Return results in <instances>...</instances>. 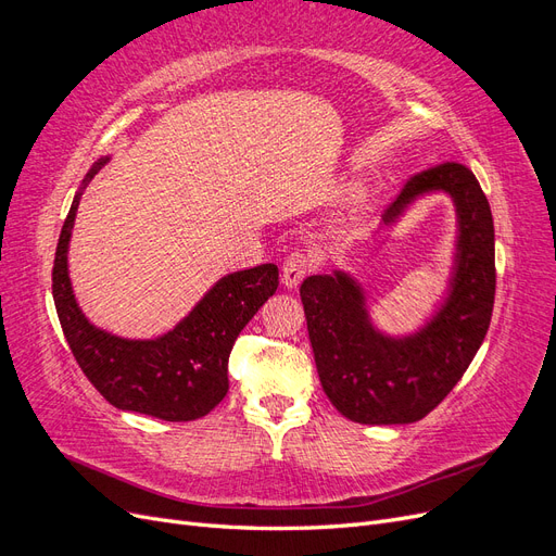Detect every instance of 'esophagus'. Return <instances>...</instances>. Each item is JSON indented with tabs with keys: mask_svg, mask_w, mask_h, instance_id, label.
<instances>
[{
	"mask_svg": "<svg viewBox=\"0 0 556 556\" xmlns=\"http://www.w3.org/2000/svg\"><path fill=\"white\" fill-rule=\"evenodd\" d=\"M317 266V255L313 250H294L282 262V285L288 288H296L313 268Z\"/></svg>",
	"mask_w": 556,
	"mask_h": 556,
	"instance_id": "1",
	"label": "esophagus"
}]
</instances>
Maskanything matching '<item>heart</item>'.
<instances>
[{"instance_id":"obj_1","label":"heart","mask_w":556,"mask_h":556,"mask_svg":"<svg viewBox=\"0 0 556 556\" xmlns=\"http://www.w3.org/2000/svg\"><path fill=\"white\" fill-rule=\"evenodd\" d=\"M355 199H357V201H359V199H362V192H357V194H355Z\"/></svg>"}]
</instances>
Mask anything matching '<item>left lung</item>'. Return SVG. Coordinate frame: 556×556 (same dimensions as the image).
<instances>
[{
    "label": "left lung",
    "instance_id": "obj_1",
    "mask_svg": "<svg viewBox=\"0 0 556 556\" xmlns=\"http://www.w3.org/2000/svg\"><path fill=\"white\" fill-rule=\"evenodd\" d=\"M431 192L452 197L457 250L447 296L425 327L408 336L376 329L362 285L345 271L301 282L319 382L336 410L352 422L410 425L429 415L462 380L490 329L494 220L473 172L445 162L415 174L382 223L394 225L413 201Z\"/></svg>",
    "mask_w": 556,
    "mask_h": 556
}]
</instances>
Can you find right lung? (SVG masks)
Here are the masks:
<instances>
[{"instance_id":"obj_1","label":"right lung","mask_w":556,"mask_h":556,"mask_svg":"<svg viewBox=\"0 0 556 556\" xmlns=\"http://www.w3.org/2000/svg\"><path fill=\"white\" fill-rule=\"evenodd\" d=\"M109 157L94 162L62 225L53 264V299L78 366L111 406L166 422L208 415L229 390L233 341L278 290V266L260 264L217 280L188 317L157 339L131 341L94 327L72 290L66 252L86 185Z\"/></svg>"}]
</instances>
